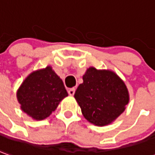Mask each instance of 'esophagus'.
<instances>
[{
	"mask_svg": "<svg viewBox=\"0 0 155 155\" xmlns=\"http://www.w3.org/2000/svg\"><path fill=\"white\" fill-rule=\"evenodd\" d=\"M68 94H69V95H73L75 94V88H70L68 90Z\"/></svg>",
	"mask_w": 155,
	"mask_h": 155,
	"instance_id": "34e87169",
	"label": "esophagus"
}]
</instances>
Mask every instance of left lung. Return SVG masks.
<instances>
[{
  "instance_id": "1",
  "label": "left lung",
  "mask_w": 155,
  "mask_h": 155,
  "mask_svg": "<svg viewBox=\"0 0 155 155\" xmlns=\"http://www.w3.org/2000/svg\"><path fill=\"white\" fill-rule=\"evenodd\" d=\"M84 83L75 92L84 118L92 124L104 127L120 116L129 102L124 82L110 70L89 67L83 76Z\"/></svg>"
}]
</instances>
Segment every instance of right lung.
<instances>
[{
	"label": "right lung",
	"instance_id": "1",
	"mask_svg": "<svg viewBox=\"0 0 155 155\" xmlns=\"http://www.w3.org/2000/svg\"><path fill=\"white\" fill-rule=\"evenodd\" d=\"M67 95L62 80L50 66L30 73L17 92L22 111L36 120L50 116Z\"/></svg>",
	"mask_w": 155,
	"mask_h": 155
}]
</instances>
